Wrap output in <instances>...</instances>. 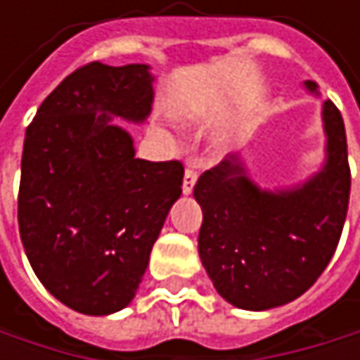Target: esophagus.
<instances>
[{
	"label": "esophagus",
	"instance_id": "34e87169",
	"mask_svg": "<svg viewBox=\"0 0 360 360\" xmlns=\"http://www.w3.org/2000/svg\"><path fill=\"white\" fill-rule=\"evenodd\" d=\"M198 179V173L193 169H185V177H183V193H191L193 185Z\"/></svg>",
	"mask_w": 360,
	"mask_h": 360
}]
</instances>
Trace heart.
Listing matches in <instances>:
<instances>
[{"label":"heart","instance_id":"heart-1","mask_svg":"<svg viewBox=\"0 0 360 360\" xmlns=\"http://www.w3.org/2000/svg\"><path fill=\"white\" fill-rule=\"evenodd\" d=\"M195 116H198V112H195L193 108H183L177 112V118L185 120V122H191V120H195ZM156 137H158V139H162L165 143H173L171 135H169V133H165V131H156Z\"/></svg>","mask_w":360,"mask_h":360}]
</instances>
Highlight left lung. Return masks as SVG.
I'll use <instances>...</instances> for the list:
<instances>
[{
  "label": "left lung",
  "instance_id": "1",
  "mask_svg": "<svg viewBox=\"0 0 360 360\" xmlns=\"http://www.w3.org/2000/svg\"><path fill=\"white\" fill-rule=\"evenodd\" d=\"M317 94L313 81L307 83ZM327 160L315 177L279 191L260 189L238 154L202 173L193 198L202 206L198 250L217 292L238 309L266 311L302 296L338 248L350 167L340 110L323 104Z\"/></svg>",
  "mask_w": 360,
  "mask_h": 360
}]
</instances>
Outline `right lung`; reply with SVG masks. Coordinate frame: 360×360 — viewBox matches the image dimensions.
<instances>
[{
    "label": "right lung",
    "mask_w": 360,
    "mask_h": 360,
    "mask_svg": "<svg viewBox=\"0 0 360 360\" xmlns=\"http://www.w3.org/2000/svg\"><path fill=\"white\" fill-rule=\"evenodd\" d=\"M152 81L146 64L89 62L43 100L25 135L20 240L45 290L83 315L133 300L181 195L179 160L135 158L131 135L110 122L146 120Z\"/></svg>",
    "instance_id": "obj_1"
}]
</instances>
